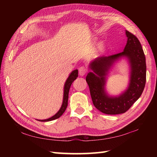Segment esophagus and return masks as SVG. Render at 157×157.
<instances>
[{
	"label": "esophagus",
	"instance_id": "34e87169",
	"mask_svg": "<svg viewBox=\"0 0 157 157\" xmlns=\"http://www.w3.org/2000/svg\"><path fill=\"white\" fill-rule=\"evenodd\" d=\"M86 71H87V69H86L84 67H81L79 68V75L83 76L86 74Z\"/></svg>",
	"mask_w": 157,
	"mask_h": 157
}]
</instances>
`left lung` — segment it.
<instances>
[{
    "mask_svg": "<svg viewBox=\"0 0 157 157\" xmlns=\"http://www.w3.org/2000/svg\"><path fill=\"white\" fill-rule=\"evenodd\" d=\"M127 43L123 51L109 56H99L90 62L92 71L86 75L93 104L98 111L107 115L126 112L140 97L146 84V58L140 42L136 36L125 30ZM122 58L129 65L128 87L117 96H111L105 90L109 71L115 63Z\"/></svg>",
    "mask_w": 157,
    "mask_h": 157,
    "instance_id": "left-lung-1",
    "label": "left lung"
}]
</instances>
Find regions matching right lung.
<instances>
[{
  "label": "right lung",
  "mask_w": 157,
  "mask_h": 157,
  "mask_svg": "<svg viewBox=\"0 0 157 157\" xmlns=\"http://www.w3.org/2000/svg\"><path fill=\"white\" fill-rule=\"evenodd\" d=\"M78 77V70L75 69L73 70L71 73H70L69 77L67 79V80L65 81V85H64V88H63V102L61 108L59 110V111L56 113L55 115H53L51 117H50L48 119H44V120H40V119H37L39 121H52V120H55L61 117L63 113L65 111L67 106L68 105V98H69V91L70 87L72 84V83L73 81L76 79V78Z\"/></svg>",
  "instance_id": "add662e5"
}]
</instances>
